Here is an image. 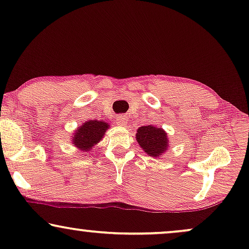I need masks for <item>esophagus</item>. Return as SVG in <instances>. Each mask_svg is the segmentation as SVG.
<instances>
[{
    "label": "esophagus",
    "instance_id": "34e87169",
    "mask_svg": "<svg viewBox=\"0 0 249 249\" xmlns=\"http://www.w3.org/2000/svg\"><path fill=\"white\" fill-rule=\"evenodd\" d=\"M115 122L119 125H127L128 124V119L124 117V115H120V117H117V120H115Z\"/></svg>",
    "mask_w": 249,
    "mask_h": 249
}]
</instances>
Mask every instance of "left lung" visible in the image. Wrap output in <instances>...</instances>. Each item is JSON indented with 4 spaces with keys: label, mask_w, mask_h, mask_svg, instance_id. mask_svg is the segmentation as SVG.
<instances>
[{
    "label": "left lung",
    "mask_w": 249,
    "mask_h": 249,
    "mask_svg": "<svg viewBox=\"0 0 249 249\" xmlns=\"http://www.w3.org/2000/svg\"><path fill=\"white\" fill-rule=\"evenodd\" d=\"M136 141L146 154L155 159L163 156L169 148L168 134L164 129L158 128L153 124L138 128Z\"/></svg>",
    "instance_id": "obj_1"
}]
</instances>
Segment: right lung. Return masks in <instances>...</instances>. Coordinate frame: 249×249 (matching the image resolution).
Wrapping results in <instances>:
<instances>
[{
	"label": "right lung",
	"mask_w": 249,
	"mask_h": 249,
	"mask_svg": "<svg viewBox=\"0 0 249 249\" xmlns=\"http://www.w3.org/2000/svg\"><path fill=\"white\" fill-rule=\"evenodd\" d=\"M107 122L103 120H88L74 129L72 145L81 152H90L97 145L108 129Z\"/></svg>",
	"instance_id": "obj_1"
}]
</instances>
